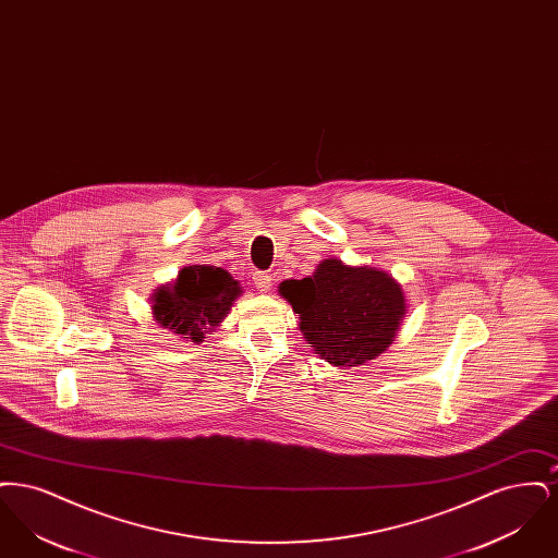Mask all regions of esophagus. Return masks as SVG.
<instances>
[{
	"mask_svg": "<svg viewBox=\"0 0 558 558\" xmlns=\"http://www.w3.org/2000/svg\"><path fill=\"white\" fill-rule=\"evenodd\" d=\"M253 284L257 287V291H269L271 289V276L267 271H255L253 274Z\"/></svg>",
	"mask_w": 558,
	"mask_h": 558,
	"instance_id": "1",
	"label": "esophagus"
}]
</instances>
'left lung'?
Instances as JSON below:
<instances>
[{
  "mask_svg": "<svg viewBox=\"0 0 558 558\" xmlns=\"http://www.w3.org/2000/svg\"><path fill=\"white\" fill-rule=\"evenodd\" d=\"M280 294L301 316L307 345L335 366L364 364L383 353L405 316L403 292L389 274L339 259L322 262L303 280H284Z\"/></svg>",
  "mask_w": 558,
  "mask_h": 558,
  "instance_id": "8db88e82",
  "label": "left lung"
}]
</instances>
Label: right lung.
I'll return each mask as SVG.
<instances>
[{
  "instance_id": "add662e5",
  "label": "right lung",
  "mask_w": 558,
  "mask_h": 558,
  "mask_svg": "<svg viewBox=\"0 0 558 558\" xmlns=\"http://www.w3.org/2000/svg\"><path fill=\"white\" fill-rule=\"evenodd\" d=\"M240 294L239 282L230 271L215 266H187L173 287L155 292V318L192 343H201L215 328Z\"/></svg>"
}]
</instances>
